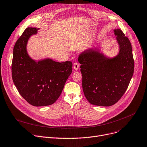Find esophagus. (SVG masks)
<instances>
[{"label":"esophagus","mask_w":147,"mask_h":147,"mask_svg":"<svg viewBox=\"0 0 147 147\" xmlns=\"http://www.w3.org/2000/svg\"><path fill=\"white\" fill-rule=\"evenodd\" d=\"M80 67V64L77 62H74L73 64V68L74 70H77Z\"/></svg>","instance_id":"1"}]
</instances>
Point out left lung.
Segmentation results:
<instances>
[{
    "mask_svg": "<svg viewBox=\"0 0 147 147\" xmlns=\"http://www.w3.org/2000/svg\"><path fill=\"white\" fill-rule=\"evenodd\" d=\"M119 45L113 58L100 49L89 48L78 56L82 76V89L88 101L98 106L115 104L126 90L134 72L131 43L119 29L114 30Z\"/></svg>",
    "mask_w": 147,
    "mask_h": 147,
    "instance_id": "obj_1",
    "label": "left lung"
}]
</instances>
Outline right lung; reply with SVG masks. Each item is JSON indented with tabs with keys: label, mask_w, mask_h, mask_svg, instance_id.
Returning a JSON list of instances; mask_svg holds the SVG:
<instances>
[{
	"label": "right lung",
	"mask_w": 147,
	"mask_h": 147,
	"mask_svg": "<svg viewBox=\"0 0 147 147\" xmlns=\"http://www.w3.org/2000/svg\"><path fill=\"white\" fill-rule=\"evenodd\" d=\"M39 28H27L13 49L12 78L20 94L36 107L50 106L60 96L65 82L72 72V62H55L50 58L36 61L27 52L30 37Z\"/></svg>",
	"instance_id": "1"
}]
</instances>
